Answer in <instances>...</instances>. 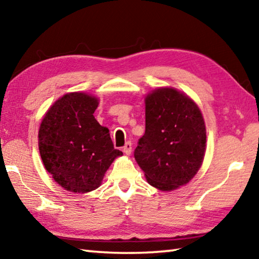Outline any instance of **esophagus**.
<instances>
[{
    "instance_id": "1",
    "label": "esophagus",
    "mask_w": 259,
    "mask_h": 259,
    "mask_svg": "<svg viewBox=\"0 0 259 259\" xmlns=\"http://www.w3.org/2000/svg\"><path fill=\"white\" fill-rule=\"evenodd\" d=\"M122 150H123V153H124V154H126V155H130V154H131V151H133V145H131V143H130V142L125 143V145L123 146V148H122Z\"/></svg>"
}]
</instances>
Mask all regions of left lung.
Here are the masks:
<instances>
[{"mask_svg": "<svg viewBox=\"0 0 259 259\" xmlns=\"http://www.w3.org/2000/svg\"><path fill=\"white\" fill-rule=\"evenodd\" d=\"M205 139L198 105L174 88H160L145 99V134L134 155L152 186L174 191L198 172Z\"/></svg>", "mask_w": 259, "mask_h": 259, "instance_id": "8db88e82", "label": "left lung"}]
</instances>
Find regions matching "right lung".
I'll return each instance as SVG.
<instances>
[{
  "mask_svg": "<svg viewBox=\"0 0 259 259\" xmlns=\"http://www.w3.org/2000/svg\"><path fill=\"white\" fill-rule=\"evenodd\" d=\"M98 99L84 93H71L48 109L38 130V150L48 172L66 191L96 190L114 159L115 150L106 126L94 113Z\"/></svg>",
  "mask_w": 259,
  "mask_h": 259,
  "instance_id": "right-lung-1",
  "label": "right lung"
}]
</instances>
